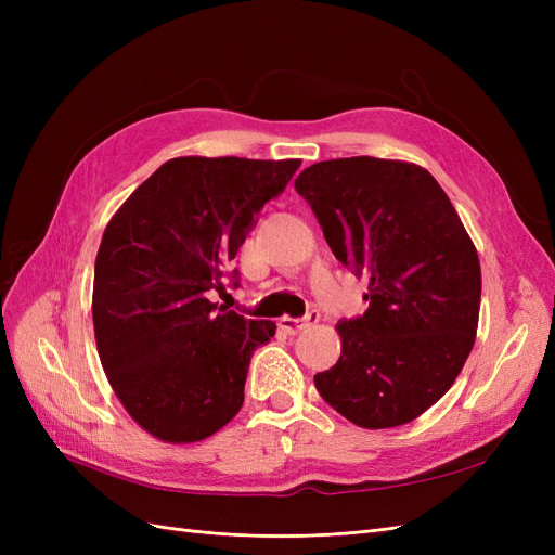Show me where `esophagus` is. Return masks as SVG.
I'll return each instance as SVG.
<instances>
[{"mask_svg":"<svg viewBox=\"0 0 555 555\" xmlns=\"http://www.w3.org/2000/svg\"><path fill=\"white\" fill-rule=\"evenodd\" d=\"M317 322H319V312L310 310L306 317H282L280 319V328L284 333H298V331H304L306 326L317 324Z\"/></svg>","mask_w":555,"mask_h":555,"instance_id":"esophagus-1","label":"esophagus"}]
</instances>
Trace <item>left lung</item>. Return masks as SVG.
<instances>
[{
    "label": "left lung",
    "instance_id": "8db88e82",
    "mask_svg": "<svg viewBox=\"0 0 555 555\" xmlns=\"http://www.w3.org/2000/svg\"><path fill=\"white\" fill-rule=\"evenodd\" d=\"M351 273L367 310L338 322L343 351L314 386L361 428L408 424L459 377L477 335L481 268L449 196L408 162L345 157L294 182Z\"/></svg>",
    "mask_w": 555,
    "mask_h": 555
}]
</instances>
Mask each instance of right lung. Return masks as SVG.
Instances as JSON below:
<instances>
[{
  "label": "right lung",
  "instance_id": "1",
  "mask_svg": "<svg viewBox=\"0 0 555 555\" xmlns=\"http://www.w3.org/2000/svg\"><path fill=\"white\" fill-rule=\"evenodd\" d=\"M300 159L178 157L162 164L108 222L94 263L92 319L115 396L164 442H198L245 400L255 349L275 322L217 308L210 292Z\"/></svg>",
  "mask_w": 555,
  "mask_h": 555
}]
</instances>
